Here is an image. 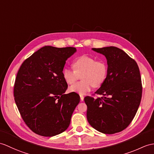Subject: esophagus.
I'll return each mask as SVG.
<instances>
[{
  "label": "esophagus",
  "mask_w": 154,
  "mask_h": 154,
  "mask_svg": "<svg viewBox=\"0 0 154 154\" xmlns=\"http://www.w3.org/2000/svg\"><path fill=\"white\" fill-rule=\"evenodd\" d=\"M80 98H81V101H83V100H84V96L82 95V94H80Z\"/></svg>",
  "instance_id": "34e87169"
}]
</instances>
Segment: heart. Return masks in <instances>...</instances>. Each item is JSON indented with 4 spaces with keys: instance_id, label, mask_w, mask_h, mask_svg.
I'll return each mask as SVG.
<instances>
[{
    "instance_id": "b5f03b06",
    "label": "heart",
    "mask_w": 154,
    "mask_h": 154,
    "mask_svg": "<svg viewBox=\"0 0 154 154\" xmlns=\"http://www.w3.org/2000/svg\"><path fill=\"white\" fill-rule=\"evenodd\" d=\"M74 69L66 67L63 69V79L68 85H73L81 75L83 81L79 82L69 88L71 92L85 94L89 92L92 87H99L103 84L108 72V63L104 60H96L94 57L82 55L77 57L73 63Z\"/></svg>"
}]
</instances>
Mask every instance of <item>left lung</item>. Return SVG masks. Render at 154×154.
Here are the masks:
<instances>
[{
    "label": "left lung",
    "mask_w": 154,
    "mask_h": 154,
    "mask_svg": "<svg viewBox=\"0 0 154 154\" xmlns=\"http://www.w3.org/2000/svg\"><path fill=\"white\" fill-rule=\"evenodd\" d=\"M106 56L108 72L95 92L102 97L86 96L89 124L104 134L119 133L129 125L140 106L142 86L136 61L115 46L92 48Z\"/></svg>",
    "instance_id": "8db88e82"
}]
</instances>
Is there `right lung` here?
I'll return each instance as SVG.
<instances>
[{
	"mask_svg": "<svg viewBox=\"0 0 154 154\" xmlns=\"http://www.w3.org/2000/svg\"><path fill=\"white\" fill-rule=\"evenodd\" d=\"M74 47L45 46L21 64L16 77L14 96L27 127L38 135L53 137L68 128L80 101L75 92L65 94L67 84L62 71Z\"/></svg>",
	"mask_w": 154,
	"mask_h": 154,
	"instance_id": "1",
	"label": "right lung"
}]
</instances>
